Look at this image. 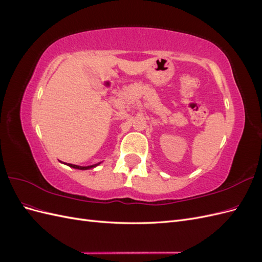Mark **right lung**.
Instances as JSON below:
<instances>
[{"label":"right lung","mask_w":262,"mask_h":262,"mask_svg":"<svg viewBox=\"0 0 262 262\" xmlns=\"http://www.w3.org/2000/svg\"><path fill=\"white\" fill-rule=\"evenodd\" d=\"M97 165H98V164L91 165V166H77V165H73V164H68V166H70V167H73V168H76V169H82V170L90 169V168H94V167H96Z\"/></svg>","instance_id":"obj_1"}]
</instances>
